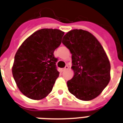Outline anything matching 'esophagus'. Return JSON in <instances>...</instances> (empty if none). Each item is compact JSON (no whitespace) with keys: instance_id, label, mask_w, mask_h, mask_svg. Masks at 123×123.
<instances>
[{"instance_id":"esophagus-1","label":"esophagus","mask_w":123,"mask_h":123,"mask_svg":"<svg viewBox=\"0 0 123 123\" xmlns=\"http://www.w3.org/2000/svg\"><path fill=\"white\" fill-rule=\"evenodd\" d=\"M68 69H69V66H68V65H66V66H65L64 68H63L62 71H66V70H68Z\"/></svg>"}]
</instances>
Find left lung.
Masks as SVG:
<instances>
[{
	"label": "left lung",
	"instance_id": "8db88e82",
	"mask_svg": "<svg viewBox=\"0 0 123 123\" xmlns=\"http://www.w3.org/2000/svg\"><path fill=\"white\" fill-rule=\"evenodd\" d=\"M62 42L72 54L74 75L68 81L69 92L81 100L98 96L111 79V64L97 39L87 31L73 30L67 33Z\"/></svg>",
	"mask_w": 123,
	"mask_h": 123
}]
</instances>
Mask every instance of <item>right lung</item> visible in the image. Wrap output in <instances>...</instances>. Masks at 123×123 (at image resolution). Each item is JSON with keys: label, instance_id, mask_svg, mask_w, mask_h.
I'll return each instance as SVG.
<instances>
[{"label": "right lung", "instance_id": "right-lung-1", "mask_svg": "<svg viewBox=\"0 0 123 123\" xmlns=\"http://www.w3.org/2000/svg\"><path fill=\"white\" fill-rule=\"evenodd\" d=\"M64 34L57 29H41L26 39L18 50L12 72L18 87L27 97L40 100L51 92L59 74L54 52Z\"/></svg>", "mask_w": 123, "mask_h": 123}]
</instances>
